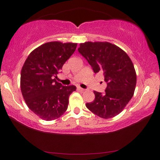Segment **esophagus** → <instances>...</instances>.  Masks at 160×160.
<instances>
[{
	"instance_id": "1",
	"label": "esophagus",
	"mask_w": 160,
	"mask_h": 160,
	"mask_svg": "<svg viewBox=\"0 0 160 160\" xmlns=\"http://www.w3.org/2000/svg\"><path fill=\"white\" fill-rule=\"evenodd\" d=\"M78 90H79L80 92H83L85 91V89L82 88V87H78Z\"/></svg>"
}]
</instances>
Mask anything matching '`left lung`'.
Returning <instances> with one entry per match:
<instances>
[{
	"instance_id": "1",
	"label": "left lung",
	"mask_w": 160,
	"mask_h": 160,
	"mask_svg": "<svg viewBox=\"0 0 160 160\" xmlns=\"http://www.w3.org/2000/svg\"><path fill=\"white\" fill-rule=\"evenodd\" d=\"M78 51L94 73H103L107 83L103 94L94 91L95 100L86 103L87 108L103 119L118 115L132 98L136 86V73L130 58L108 42H85L81 43Z\"/></svg>"
}]
</instances>
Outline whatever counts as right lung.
<instances>
[{"label": "right lung", "instance_id": "obj_1", "mask_svg": "<svg viewBox=\"0 0 160 160\" xmlns=\"http://www.w3.org/2000/svg\"><path fill=\"white\" fill-rule=\"evenodd\" d=\"M77 43L48 42L34 49L21 71L20 87L30 110L46 121L58 119L67 110L69 96L76 87L62 86L57 74L71 58Z\"/></svg>", "mask_w": 160, "mask_h": 160}]
</instances>
